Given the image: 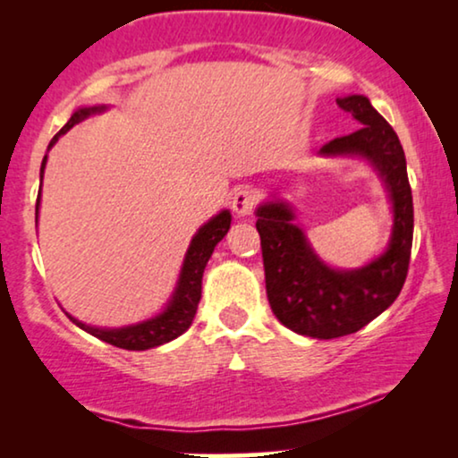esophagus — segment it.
Masks as SVG:
<instances>
[{"mask_svg": "<svg viewBox=\"0 0 458 458\" xmlns=\"http://www.w3.org/2000/svg\"><path fill=\"white\" fill-rule=\"evenodd\" d=\"M256 204H259V193L252 187H237L233 193V210L240 216H248L252 215Z\"/></svg>", "mask_w": 458, "mask_h": 458, "instance_id": "34e87169", "label": "esophagus"}]
</instances>
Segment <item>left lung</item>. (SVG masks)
I'll return each instance as SVG.
<instances>
[{
  "mask_svg": "<svg viewBox=\"0 0 458 458\" xmlns=\"http://www.w3.org/2000/svg\"><path fill=\"white\" fill-rule=\"evenodd\" d=\"M360 123L354 133L325 143L321 154H360L384 177L394 202V233L387 252L356 271H334L317 259L292 210L271 202L256 210L268 304L296 334L334 340L379 317L403 290L412 248V191L404 149L390 123L362 96L337 99Z\"/></svg>",
  "mask_w": 458,
  "mask_h": 458,
  "instance_id": "1",
  "label": "left lung"
}]
</instances>
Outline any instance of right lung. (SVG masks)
I'll use <instances>...</instances> for the list:
<instances>
[{
    "instance_id": "obj_1",
    "label": "right lung",
    "mask_w": 458,
    "mask_h": 458,
    "mask_svg": "<svg viewBox=\"0 0 458 458\" xmlns=\"http://www.w3.org/2000/svg\"><path fill=\"white\" fill-rule=\"evenodd\" d=\"M99 110L104 108H81L74 112L71 121H68L64 127L54 135L49 148H52L54 143L58 141V137L64 135L68 129L74 127V124L81 121H85L87 116ZM46 160L47 156L41 162V177H43V168H46ZM39 198H41V190H39V196H37V210H39ZM229 227H231V215L227 210H223L221 215L210 218V221L198 231L196 237L191 240L190 250H187L177 292H174L168 309L156 318H149L146 323L131 325V327H123V329L89 327V325L77 321V318H72L71 315H68V318H71L74 325H79L81 329H85L87 334L96 335L102 342H108L112 346L123 348V350H148V348H156L160 346V344L174 340V337H179L183 331L190 329L193 317H196L199 298H202V275H204L206 262H208L216 243L227 235Z\"/></svg>"
}]
</instances>
